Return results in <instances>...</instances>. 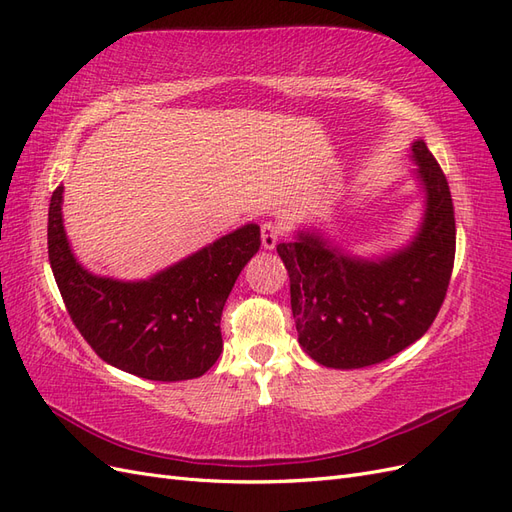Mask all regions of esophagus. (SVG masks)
Wrapping results in <instances>:
<instances>
[{
	"instance_id": "34e87169",
	"label": "esophagus",
	"mask_w": 512,
	"mask_h": 512,
	"mask_svg": "<svg viewBox=\"0 0 512 512\" xmlns=\"http://www.w3.org/2000/svg\"><path fill=\"white\" fill-rule=\"evenodd\" d=\"M282 237V226L277 222H265L260 226V239L262 245H265V250H273Z\"/></svg>"
}]
</instances>
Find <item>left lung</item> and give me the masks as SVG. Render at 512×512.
<instances>
[{
  "instance_id": "8db88e82",
  "label": "left lung",
  "mask_w": 512,
  "mask_h": 512,
  "mask_svg": "<svg viewBox=\"0 0 512 512\" xmlns=\"http://www.w3.org/2000/svg\"><path fill=\"white\" fill-rule=\"evenodd\" d=\"M425 213L414 239L382 258H359L318 230L277 245L290 277L299 344L324 367L376 365L421 339L436 320L455 262L448 181L427 145L412 143Z\"/></svg>"
}]
</instances>
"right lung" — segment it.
I'll list each match as a JSON object with an SVG mask.
<instances>
[{
	"label": "right lung",
	"instance_id": "add662e5",
	"mask_svg": "<svg viewBox=\"0 0 512 512\" xmlns=\"http://www.w3.org/2000/svg\"><path fill=\"white\" fill-rule=\"evenodd\" d=\"M64 185L49 205V260L74 327L102 361L145 380L203 376L222 354V309L260 247L245 224L149 280L89 273L74 258L61 218Z\"/></svg>",
	"mask_w": 512,
	"mask_h": 512
}]
</instances>
